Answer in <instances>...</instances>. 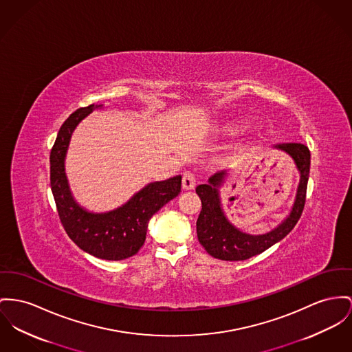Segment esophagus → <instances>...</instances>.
I'll return each mask as SVG.
<instances>
[{
  "mask_svg": "<svg viewBox=\"0 0 352 352\" xmlns=\"http://www.w3.org/2000/svg\"><path fill=\"white\" fill-rule=\"evenodd\" d=\"M196 186V177H195V175H192V173H184V176H183V189H186V190H189V189H193Z\"/></svg>",
  "mask_w": 352,
  "mask_h": 352,
  "instance_id": "1",
  "label": "esophagus"
}]
</instances>
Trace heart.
Masks as SVG:
<instances>
[{
  "instance_id": "1",
  "label": "heart",
  "mask_w": 352,
  "mask_h": 352,
  "mask_svg": "<svg viewBox=\"0 0 352 352\" xmlns=\"http://www.w3.org/2000/svg\"><path fill=\"white\" fill-rule=\"evenodd\" d=\"M239 124L234 122V121H227V122H223V124H216V131L219 132H226V133H231L234 132L237 129Z\"/></svg>"
}]
</instances>
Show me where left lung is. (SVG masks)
Returning <instances> with one entry per match:
<instances>
[{"label":"left lung","instance_id":"left-lung-1","mask_svg":"<svg viewBox=\"0 0 352 352\" xmlns=\"http://www.w3.org/2000/svg\"><path fill=\"white\" fill-rule=\"evenodd\" d=\"M292 157L299 172V186L289 214L272 231L263 234H251L234 226L223 210L220 188L224 186L228 170L214 173L207 184L196 187L201 200V211L196 221L197 239L204 250L213 256L227 261L247 260L258 255L283 240L296 226L305 208V192L309 175L311 155L305 144L284 142L274 146Z\"/></svg>","mask_w":352,"mask_h":352}]
</instances>
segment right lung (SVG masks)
Returning a JSON list of instances; mask_svg holds the SVG:
<instances>
[{"label":"right lung","mask_w":352,"mask_h":352,"mask_svg":"<svg viewBox=\"0 0 352 352\" xmlns=\"http://www.w3.org/2000/svg\"><path fill=\"white\" fill-rule=\"evenodd\" d=\"M102 105L77 109L61 125L50 152V187L60 220L68 236L94 258L124 260L139 252L151 217L182 190V176L153 182L136 192L125 204L108 212H91L72 195L65 157L76 126Z\"/></svg>","instance_id":"right-lung-1"}]
</instances>
